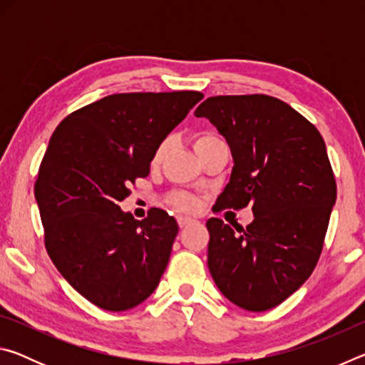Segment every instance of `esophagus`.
<instances>
[{"mask_svg": "<svg viewBox=\"0 0 365 365\" xmlns=\"http://www.w3.org/2000/svg\"><path fill=\"white\" fill-rule=\"evenodd\" d=\"M177 222H178V227H180V228H185L187 225H190L191 222H193V219L185 217V215H180V217H177Z\"/></svg>", "mask_w": 365, "mask_h": 365, "instance_id": "esophagus-1", "label": "esophagus"}]
</instances>
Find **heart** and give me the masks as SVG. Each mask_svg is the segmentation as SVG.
Segmentation results:
<instances>
[{
    "label": "heart",
    "instance_id": "heart-1",
    "mask_svg": "<svg viewBox=\"0 0 365 365\" xmlns=\"http://www.w3.org/2000/svg\"><path fill=\"white\" fill-rule=\"evenodd\" d=\"M219 141H222V138H219L217 135L200 133L195 137V150H196V153H200L201 150H205V148H207V146L219 143ZM168 150H169V140H163L153 153L151 164L158 165L160 160L164 159ZM165 201H168V205H170L178 212H195L200 209V200H197L195 195L188 193V191H172V193H169L168 197H165Z\"/></svg>",
    "mask_w": 365,
    "mask_h": 365
}]
</instances>
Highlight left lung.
<instances>
[{
    "mask_svg": "<svg viewBox=\"0 0 365 365\" xmlns=\"http://www.w3.org/2000/svg\"><path fill=\"white\" fill-rule=\"evenodd\" d=\"M207 117L233 156L230 182L212 211L252 206L243 227L212 217L207 267L222 294L251 312L279 306L316 269L336 201L322 135L287 103L267 95L211 96Z\"/></svg>",
    "mask_w": 365,
    "mask_h": 365,
    "instance_id": "obj_1",
    "label": "left lung"
}]
</instances>
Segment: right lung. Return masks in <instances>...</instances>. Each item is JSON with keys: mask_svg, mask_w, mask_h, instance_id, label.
Instances as JSON below:
<instances>
[{"mask_svg": "<svg viewBox=\"0 0 365 365\" xmlns=\"http://www.w3.org/2000/svg\"><path fill=\"white\" fill-rule=\"evenodd\" d=\"M200 91L117 93L73 110L49 140L35 180L48 256L61 275L110 312L138 306L156 289L178 233L151 207L122 212L156 146L202 100Z\"/></svg>", "mask_w": 365, "mask_h": 365, "instance_id": "add662e5", "label": "right lung"}]
</instances>
